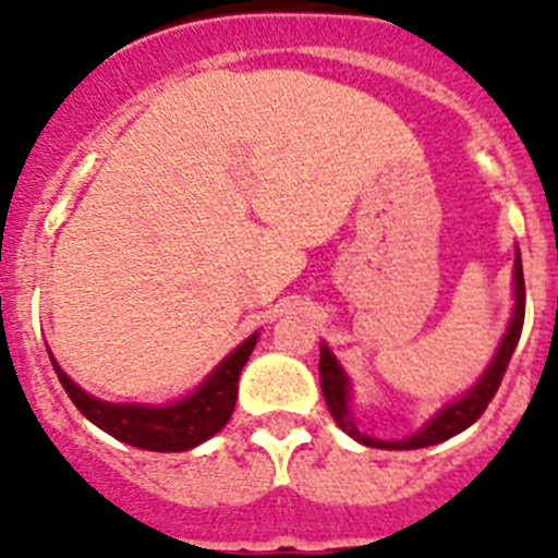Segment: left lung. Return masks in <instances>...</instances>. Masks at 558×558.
<instances>
[{
  "instance_id": "left-lung-1",
  "label": "left lung",
  "mask_w": 558,
  "mask_h": 558,
  "mask_svg": "<svg viewBox=\"0 0 558 558\" xmlns=\"http://www.w3.org/2000/svg\"><path fill=\"white\" fill-rule=\"evenodd\" d=\"M523 319H525V280H523V260H520V253L514 258V314H511V323L506 328L504 341H500L498 353L492 359V364L486 366V373L481 375L478 384L473 389L461 395L459 400L448 403L439 414L425 425L423 430L405 436V439L398 441H384L373 439V436L361 434L355 428L353 416H350V380L344 375V369L339 366L336 355L330 353L328 344L319 348V384H323L325 403H328V411L333 414L336 425L348 436H353L355 441L366 445V448H380V450H416V448H428V445H439V441L450 439V436L461 434L464 428L478 420L486 411V405L492 403L495 391H498L500 380L506 375V366H509L511 353H514L517 341H520V333H523Z\"/></svg>"
}]
</instances>
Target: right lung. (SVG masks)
<instances>
[{"label":"right lung","mask_w":558,"mask_h":558,"mask_svg":"<svg viewBox=\"0 0 558 558\" xmlns=\"http://www.w3.org/2000/svg\"><path fill=\"white\" fill-rule=\"evenodd\" d=\"M258 333L247 339L222 361V364L189 395L172 405H142V403H105L80 389L72 378L52 359L58 380L63 384L72 403L77 405L85 420H92L97 428L110 434L113 439L133 445L138 450H155V453H183L228 425L230 414L239 398V375L253 353Z\"/></svg>","instance_id":"obj_1"}]
</instances>
